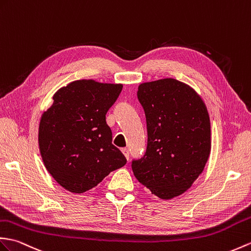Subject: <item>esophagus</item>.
I'll use <instances>...</instances> for the list:
<instances>
[{
    "mask_svg": "<svg viewBox=\"0 0 251 251\" xmlns=\"http://www.w3.org/2000/svg\"><path fill=\"white\" fill-rule=\"evenodd\" d=\"M122 153L124 154V156L126 157L127 160H128V158H129V151H128V149H126V148L122 149Z\"/></svg>",
    "mask_w": 251,
    "mask_h": 251,
    "instance_id": "esophagus-1",
    "label": "esophagus"
}]
</instances>
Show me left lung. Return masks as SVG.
Instances as JSON below:
<instances>
[{"label":"left lung","instance_id":"left-lung-1","mask_svg":"<svg viewBox=\"0 0 251 251\" xmlns=\"http://www.w3.org/2000/svg\"><path fill=\"white\" fill-rule=\"evenodd\" d=\"M138 98L148 126L147 153L132 162L136 178L170 200L189 189L211 154V122L201 96L172 78L143 82Z\"/></svg>","mask_w":251,"mask_h":251}]
</instances>
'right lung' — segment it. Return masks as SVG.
Wrapping results in <instances>:
<instances>
[{"label": "right lung", "mask_w": 251, "mask_h": 251, "mask_svg": "<svg viewBox=\"0 0 251 251\" xmlns=\"http://www.w3.org/2000/svg\"><path fill=\"white\" fill-rule=\"evenodd\" d=\"M122 89L121 83L75 80L57 90L43 112L39 152L50 176L64 189L82 194L126 165L106 122Z\"/></svg>", "instance_id": "add662e5"}]
</instances>
